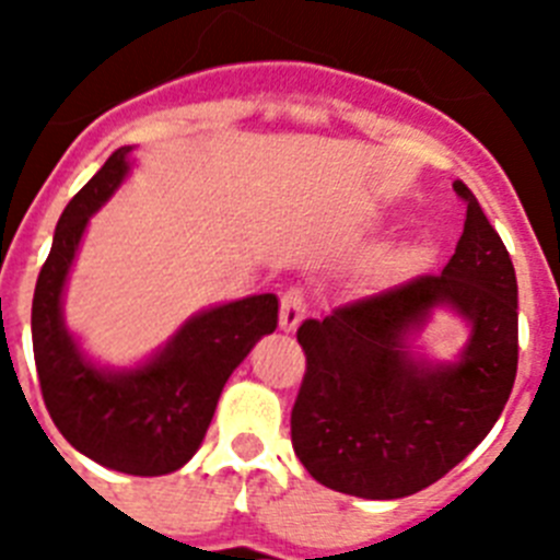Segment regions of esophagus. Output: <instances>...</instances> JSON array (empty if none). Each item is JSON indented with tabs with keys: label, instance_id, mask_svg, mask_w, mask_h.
<instances>
[{
	"label": "esophagus",
	"instance_id": "34e87169",
	"mask_svg": "<svg viewBox=\"0 0 560 560\" xmlns=\"http://www.w3.org/2000/svg\"><path fill=\"white\" fill-rule=\"evenodd\" d=\"M305 311H308V294L303 285H291L280 296V328L296 330V325L303 323Z\"/></svg>",
	"mask_w": 560,
	"mask_h": 560
}]
</instances>
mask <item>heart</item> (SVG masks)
Listing matches in <instances>:
<instances>
[{
	"mask_svg": "<svg viewBox=\"0 0 560 560\" xmlns=\"http://www.w3.org/2000/svg\"><path fill=\"white\" fill-rule=\"evenodd\" d=\"M420 260L418 252H404V255L398 257V266H404V269H409V266H415Z\"/></svg>",
	"mask_w": 560,
	"mask_h": 560,
	"instance_id": "heart-1",
	"label": "heart"
}]
</instances>
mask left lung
Returning <instances> with one entry per match:
<instances>
[{
    "mask_svg": "<svg viewBox=\"0 0 560 560\" xmlns=\"http://www.w3.org/2000/svg\"><path fill=\"white\" fill-rule=\"evenodd\" d=\"M457 249L440 275H418L305 319L296 341L305 375L291 409V443L316 482L364 499H400L446 477L491 432L518 364L516 271L465 182ZM434 304L471 318L452 369H423L402 334Z\"/></svg>",
    "mask_w": 560,
    "mask_h": 560,
    "instance_id": "8db88e82",
    "label": "left lung"
}]
</instances>
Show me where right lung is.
I'll return each mask as SVG.
<instances>
[{"label":"right lung","instance_id":"add662e5","mask_svg":"<svg viewBox=\"0 0 560 560\" xmlns=\"http://www.w3.org/2000/svg\"><path fill=\"white\" fill-rule=\"evenodd\" d=\"M128 151L117 148L61 212L33 294V355L49 418L78 452L114 471L160 477L201 446L232 370L277 328V296L205 311L133 373L92 368L63 330L61 291L89 215L126 176Z\"/></svg>","mask_w":560,"mask_h":560}]
</instances>
